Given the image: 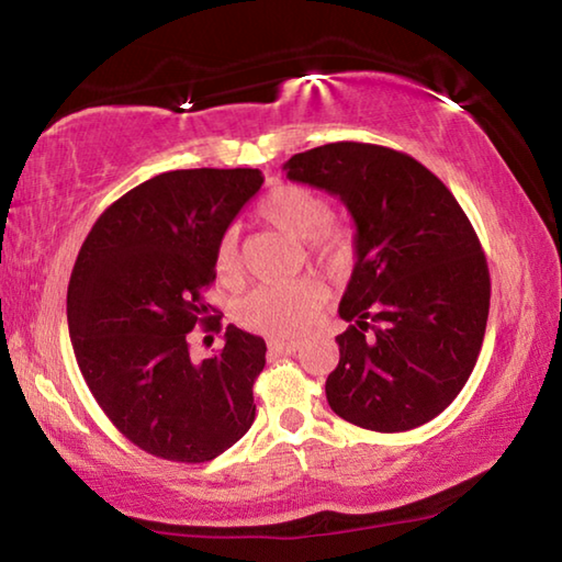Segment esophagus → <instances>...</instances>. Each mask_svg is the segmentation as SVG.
Returning <instances> with one entry per match:
<instances>
[{"label": "esophagus", "instance_id": "obj_1", "mask_svg": "<svg viewBox=\"0 0 562 562\" xmlns=\"http://www.w3.org/2000/svg\"><path fill=\"white\" fill-rule=\"evenodd\" d=\"M268 347H270V355L274 357L294 355V351H297V345H294V341H284V339H270Z\"/></svg>", "mask_w": 562, "mask_h": 562}]
</instances>
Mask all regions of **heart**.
Returning <instances> with one entry per match:
<instances>
[{"mask_svg": "<svg viewBox=\"0 0 562 562\" xmlns=\"http://www.w3.org/2000/svg\"><path fill=\"white\" fill-rule=\"evenodd\" d=\"M260 215L297 240H310V250L327 268H345L351 252L347 233L325 227L331 217V205L325 195L307 186H278L265 198ZM215 272L223 282L240 280V252L237 233L225 231L215 245ZM325 304V288L315 278H300L282 284L255 288L237 307V319L247 329L274 339H292L307 331Z\"/></svg>", "mask_w": 562, "mask_h": 562, "instance_id": "1", "label": "heart"}]
</instances>
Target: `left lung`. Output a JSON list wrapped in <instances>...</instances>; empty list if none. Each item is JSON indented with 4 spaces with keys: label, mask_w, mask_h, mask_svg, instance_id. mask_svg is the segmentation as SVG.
Returning <instances> with one entry per match:
<instances>
[{
    "label": "left lung",
    "mask_w": 562,
    "mask_h": 562,
    "mask_svg": "<svg viewBox=\"0 0 562 562\" xmlns=\"http://www.w3.org/2000/svg\"><path fill=\"white\" fill-rule=\"evenodd\" d=\"M284 173L337 195L357 227L331 412L382 434L431 422L469 382L486 335L491 278L469 217L429 168L384 146L327 144L294 154Z\"/></svg>",
    "instance_id": "obj_1"
}]
</instances>
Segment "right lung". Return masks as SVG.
Instances as JSON below:
<instances>
[{"label":"right lung","instance_id":"1","mask_svg":"<svg viewBox=\"0 0 562 562\" xmlns=\"http://www.w3.org/2000/svg\"><path fill=\"white\" fill-rule=\"evenodd\" d=\"M262 180L258 168L160 173L106 207L76 258V361L111 424L158 459L211 461L255 422L265 339L227 325L221 355L195 361L186 337L198 322L221 329L203 300L215 245Z\"/></svg>","mask_w":562,"mask_h":562}]
</instances>
